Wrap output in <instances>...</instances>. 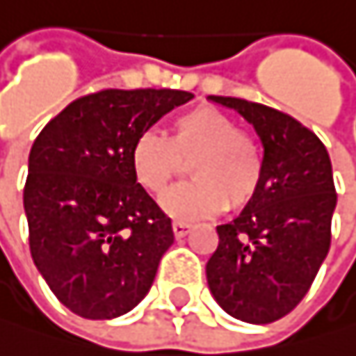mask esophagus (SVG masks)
Returning <instances> with one entry per match:
<instances>
[{
	"mask_svg": "<svg viewBox=\"0 0 356 356\" xmlns=\"http://www.w3.org/2000/svg\"><path fill=\"white\" fill-rule=\"evenodd\" d=\"M190 228H192V224H188V222H181V220H175L172 222L175 237H186L188 232H190Z\"/></svg>",
	"mask_w": 356,
	"mask_h": 356,
	"instance_id": "esophagus-1",
	"label": "esophagus"
}]
</instances>
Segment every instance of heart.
Segmentation results:
<instances>
[{
  "label": "heart",
  "mask_w": 356,
  "mask_h": 356,
  "mask_svg": "<svg viewBox=\"0 0 356 356\" xmlns=\"http://www.w3.org/2000/svg\"><path fill=\"white\" fill-rule=\"evenodd\" d=\"M190 164L192 184L170 192L164 209L179 220L209 218L226 207L243 209L261 192L265 158L258 140L237 128L226 111L198 104L175 115L168 136L143 132L130 147L134 181L164 196Z\"/></svg>",
  "instance_id": "1"
}]
</instances>
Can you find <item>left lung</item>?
Instances as JSON below:
<instances>
[{
  "mask_svg": "<svg viewBox=\"0 0 356 356\" xmlns=\"http://www.w3.org/2000/svg\"><path fill=\"white\" fill-rule=\"evenodd\" d=\"M209 100L254 126L265 177L248 207L218 226L207 284L226 314L267 325L299 305L327 258L337 202L331 160L323 140L291 115L241 98Z\"/></svg>",
  "mask_w": 356,
  "mask_h": 356,
  "instance_id": "obj_1",
  "label": "left lung"
}]
</instances>
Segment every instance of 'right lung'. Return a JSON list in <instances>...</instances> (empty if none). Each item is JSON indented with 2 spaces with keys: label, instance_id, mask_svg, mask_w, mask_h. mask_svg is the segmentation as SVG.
<instances>
[{
  "label": "right lung",
  "instance_id": "1",
  "mask_svg": "<svg viewBox=\"0 0 356 356\" xmlns=\"http://www.w3.org/2000/svg\"><path fill=\"white\" fill-rule=\"evenodd\" d=\"M192 98L177 89H102L70 102L33 140L23 190L31 258L79 316L117 318L152 289L175 232L134 181L130 147Z\"/></svg>",
  "mask_w": 356,
  "mask_h": 356
}]
</instances>
